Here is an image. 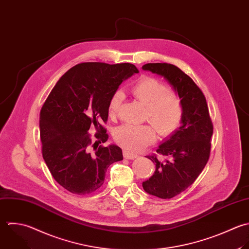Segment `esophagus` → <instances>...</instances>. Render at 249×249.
<instances>
[{
  "instance_id": "34e87169",
  "label": "esophagus",
  "mask_w": 249,
  "mask_h": 249,
  "mask_svg": "<svg viewBox=\"0 0 249 249\" xmlns=\"http://www.w3.org/2000/svg\"><path fill=\"white\" fill-rule=\"evenodd\" d=\"M123 156H124V158L129 159V160H133V159H136V158L139 157L138 154L132 153V152H130V151H128V150H126V149L123 151Z\"/></svg>"
}]
</instances>
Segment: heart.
<instances>
[{
	"instance_id": "b5f03b06",
	"label": "heart",
	"mask_w": 249,
	"mask_h": 249,
	"mask_svg": "<svg viewBox=\"0 0 249 249\" xmlns=\"http://www.w3.org/2000/svg\"><path fill=\"white\" fill-rule=\"evenodd\" d=\"M134 97L146 107L145 120L150 124L119 126L114 132V139L118 144L129 151H140L155 140V130L158 135L168 137L180 126L183 118V104L180 96L160 80L143 76L132 88ZM124 94L115 91L108 103L109 116L114 117L121 106Z\"/></svg>"
}]
</instances>
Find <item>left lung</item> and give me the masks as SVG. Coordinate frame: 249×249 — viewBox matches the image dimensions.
I'll use <instances>...</instances> for the list:
<instances>
[{"label":"left lung","instance_id":"1","mask_svg":"<svg viewBox=\"0 0 249 249\" xmlns=\"http://www.w3.org/2000/svg\"><path fill=\"white\" fill-rule=\"evenodd\" d=\"M142 69L164 76L183 104L182 125L156 150L166 159H159L155 154L146 156L155 163L156 170L142 182L148 194L172 199L192 185L207 165L213 125L205 95L179 68L168 63H148Z\"/></svg>","mask_w":249,"mask_h":249}]
</instances>
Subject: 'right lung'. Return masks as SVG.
I'll return each mask as SVG.
<instances>
[{"instance_id": "1", "label": "right lung", "mask_w": 249, "mask_h": 249, "mask_svg": "<svg viewBox=\"0 0 249 249\" xmlns=\"http://www.w3.org/2000/svg\"><path fill=\"white\" fill-rule=\"evenodd\" d=\"M138 72L130 63H80L58 80L45 100L39 113L42 157L53 178L69 192H95L104 184L107 168L123 160L119 146L100 145L108 139L101 122L107 121L112 94ZM90 126L97 131L94 144Z\"/></svg>"}]
</instances>
